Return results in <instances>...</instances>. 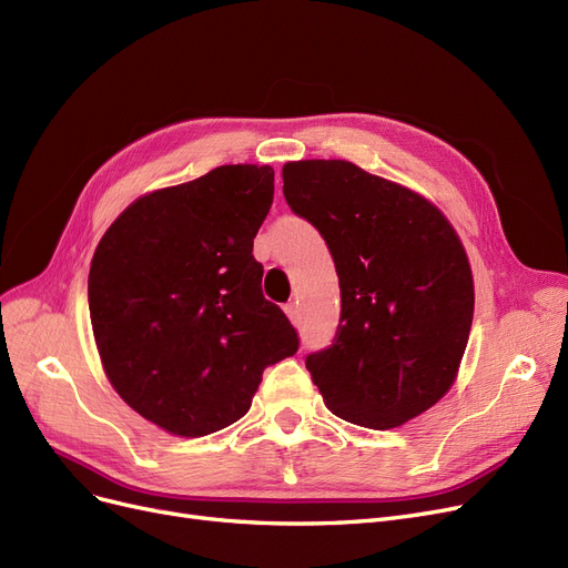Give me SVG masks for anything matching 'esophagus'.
Here are the masks:
<instances>
[{"label":"esophagus","instance_id":"1","mask_svg":"<svg viewBox=\"0 0 568 568\" xmlns=\"http://www.w3.org/2000/svg\"><path fill=\"white\" fill-rule=\"evenodd\" d=\"M285 313H287V318H290L292 323L300 325V321H302V313H300L297 302H290V304H285Z\"/></svg>","mask_w":568,"mask_h":568}]
</instances>
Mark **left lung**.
<instances>
[{
  "label": "left lung",
  "instance_id": "1",
  "mask_svg": "<svg viewBox=\"0 0 568 568\" xmlns=\"http://www.w3.org/2000/svg\"><path fill=\"white\" fill-rule=\"evenodd\" d=\"M283 194L321 231L342 290L337 334L306 355L313 384L348 424L403 426L452 388L464 358L475 306L464 245L424 196L351 161L285 163Z\"/></svg>",
  "mask_w": 568,
  "mask_h": 568
}]
</instances>
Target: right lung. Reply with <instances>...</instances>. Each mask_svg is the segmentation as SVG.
Instances as JSON below:
<instances>
[{
    "label": "right lung",
    "mask_w": 568,
    "mask_h": 568,
    "mask_svg": "<svg viewBox=\"0 0 568 568\" xmlns=\"http://www.w3.org/2000/svg\"><path fill=\"white\" fill-rule=\"evenodd\" d=\"M271 203V165H220L138 199L98 243L89 308L104 374L168 433L239 422L262 372L300 348L252 255Z\"/></svg>",
    "instance_id": "obj_1"
}]
</instances>
